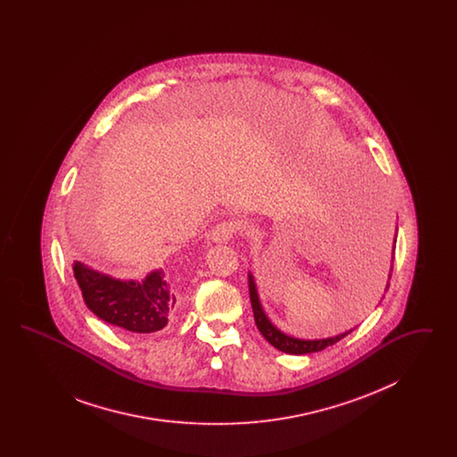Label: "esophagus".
Here are the masks:
<instances>
[{
	"label": "esophagus",
	"mask_w": 457,
	"mask_h": 457,
	"mask_svg": "<svg viewBox=\"0 0 457 457\" xmlns=\"http://www.w3.org/2000/svg\"><path fill=\"white\" fill-rule=\"evenodd\" d=\"M237 231H238L237 222L224 220V222H219L218 226L212 228V231L209 233V239L212 243H226V241H229V239L237 235Z\"/></svg>",
	"instance_id": "esophagus-1"
}]
</instances>
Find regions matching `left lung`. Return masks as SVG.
Returning <instances> with one entry per match:
<instances>
[{"instance_id": "left-lung-1", "label": "left lung", "mask_w": 457, "mask_h": 457, "mask_svg": "<svg viewBox=\"0 0 457 457\" xmlns=\"http://www.w3.org/2000/svg\"><path fill=\"white\" fill-rule=\"evenodd\" d=\"M395 243V239H394ZM394 259V257H392ZM248 287H250V302H252V308H253V319H255V324L257 328L261 330L262 336L265 337L267 343H270L274 348L283 351V353H289V354H308V353H317V351H322L327 346H332L336 345L337 341H341L343 337H346L351 330L345 332V334H339L336 337H327V339H313V341H308V339H296V337H291L287 334L281 332L278 327L272 326L270 320L267 319V315L263 313V308H262L261 300H259V293H257V286L253 281V276L248 274Z\"/></svg>"}]
</instances>
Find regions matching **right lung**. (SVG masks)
<instances>
[{"instance_id":"obj_1","label":"right lung","mask_w":457,"mask_h":457,"mask_svg":"<svg viewBox=\"0 0 457 457\" xmlns=\"http://www.w3.org/2000/svg\"><path fill=\"white\" fill-rule=\"evenodd\" d=\"M73 274L88 310L104 322L138 334L161 330L170 322L176 296L162 270H154L137 283L114 279L75 262Z\"/></svg>"}]
</instances>
